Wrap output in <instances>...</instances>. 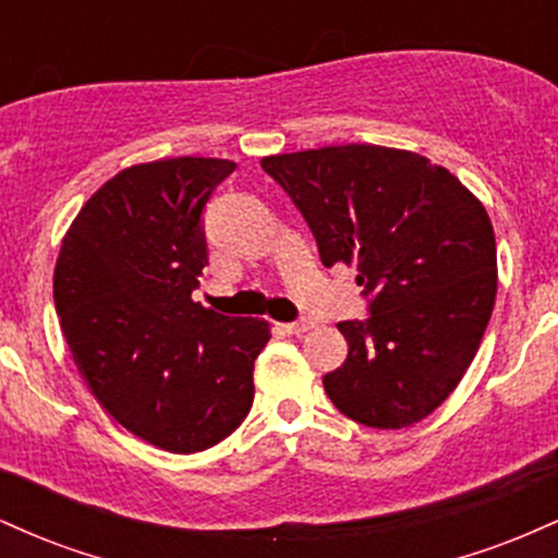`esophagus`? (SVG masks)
I'll return each instance as SVG.
<instances>
[{"mask_svg":"<svg viewBox=\"0 0 558 558\" xmlns=\"http://www.w3.org/2000/svg\"><path fill=\"white\" fill-rule=\"evenodd\" d=\"M315 328V323H312V319H296V323H288V325H283V330L286 332H291V336H301V332H306V330H312Z\"/></svg>","mask_w":558,"mask_h":558,"instance_id":"obj_1","label":"esophagus"}]
</instances>
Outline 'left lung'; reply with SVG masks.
<instances>
[{"label": "left lung", "instance_id": "8db88e82", "mask_svg": "<svg viewBox=\"0 0 558 558\" xmlns=\"http://www.w3.org/2000/svg\"><path fill=\"white\" fill-rule=\"evenodd\" d=\"M315 235L325 267L356 265L367 319L338 330L349 356L323 377L349 420L401 430L459 386L496 301V239L483 204L412 151L325 146L262 159Z\"/></svg>", "mask_w": 558, "mask_h": 558}]
</instances>
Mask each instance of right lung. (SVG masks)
Masks as SVG:
<instances>
[{
    "instance_id": "1",
    "label": "right lung",
    "mask_w": 558,
    "mask_h": 558,
    "mask_svg": "<svg viewBox=\"0 0 558 558\" xmlns=\"http://www.w3.org/2000/svg\"><path fill=\"white\" fill-rule=\"evenodd\" d=\"M235 162L133 165L83 204L54 267V306L96 401L172 453L220 444L254 401L257 317L204 310L191 293L207 257L204 207Z\"/></svg>"
}]
</instances>
